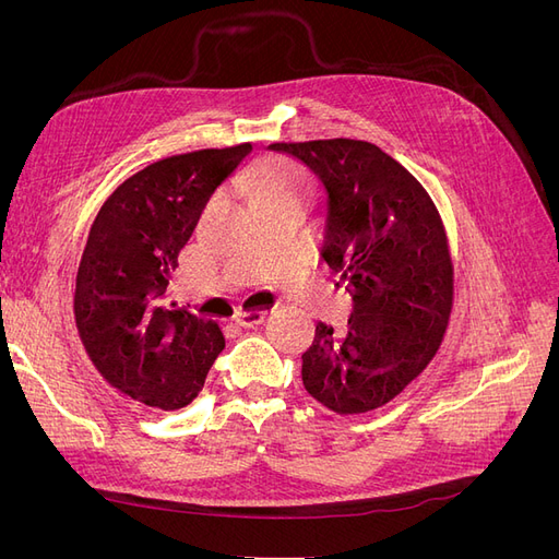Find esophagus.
I'll list each match as a JSON object with an SVG mask.
<instances>
[{"label": "esophagus", "mask_w": 559, "mask_h": 559, "mask_svg": "<svg viewBox=\"0 0 559 559\" xmlns=\"http://www.w3.org/2000/svg\"><path fill=\"white\" fill-rule=\"evenodd\" d=\"M263 319H265V310H240L238 314H235V321H238V324L245 329L261 324Z\"/></svg>", "instance_id": "obj_1"}]
</instances>
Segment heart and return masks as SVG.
Returning a JSON list of instances; mask_svg holds the SVG:
<instances>
[{
  "label": "heart",
  "mask_w": 559,
  "mask_h": 559,
  "mask_svg": "<svg viewBox=\"0 0 559 559\" xmlns=\"http://www.w3.org/2000/svg\"><path fill=\"white\" fill-rule=\"evenodd\" d=\"M247 181L253 195H257V202L300 198L308 191V175L298 165L286 160L253 167Z\"/></svg>",
  "instance_id": "b5f03b06"
}]
</instances>
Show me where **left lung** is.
Wrapping results in <instances>:
<instances>
[{"instance_id": "8db88e82", "label": "left lung", "mask_w": 559, "mask_h": 559, "mask_svg": "<svg viewBox=\"0 0 559 559\" xmlns=\"http://www.w3.org/2000/svg\"><path fill=\"white\" fill-rule=\"evenodd\" d=\"M308 165L326 191L321 257L354 300L345 329L319 321L302 354L308 394L337 415L376 411L443 343L454 294L448 235L429 193L370 142L270 144Z\"/></svg>"}]
</instances>
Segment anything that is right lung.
Wrapping results in <instances>:
<instances>
[{"instance_id":"1","label":"right lung","mask_w":559,"mask_h":559,"mask_svg":"<svg viewBox=\"0 0 559 559\" xmlns=\"http://www.w3.org/2000/svg\"><path fill=\"white\" fill-rule=\"evenodd\" d=\"M251 151L247 142L151 163L91 226L74 292L79 337L99 376L148 408L189 405L226 347L216 321L163 298L210 195Z\"/></svg>"}]
</instances>
